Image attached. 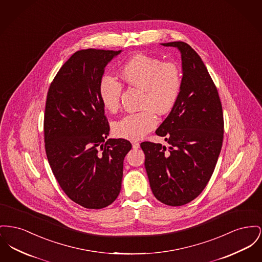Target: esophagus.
Returning a JSON list of instances; mask_svg holds the SVG:
<instances>
[{
  "mask_svg": "<svg viewBox=\"0 0 262 262\" xmlns=\"http://www.w3.org/2000/svg\"><path fill=\"white\" fill-rule=\"evenodd\" d=\"M132 144H133V148H135V149L139 148V142H138V141H133Z\"/></svg>",
  "mask_w": 262,
  "mask_h": 262,
  "instance_id": "34e87169",
  "label": "esophagus"
}]
</instances>
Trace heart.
I'll return each instance as SVG.
<instances>
[{"mask_svg": "<svg viewBox=\"0 0 262 262\" xmlns=\"http://www.w3.org/2000/svg\"><path fill=\"white\" fill-rule=\"evenodd\" d=\"M123 80L142 90L139 113L123 116L113 124L114 134L122 139L137 140L143 138L157 124L155 116L168 114L175 106L182 87L179 67L172 61H161L145 54H137L121 69ZM122 83L111 75H104L99 83L100 100L108 112H117L121 105Z\"/></svg>", "mask_w": 262, "mask_h": 262, "instance_id": "b5f03b06", "label": "heart"}]
</instances>
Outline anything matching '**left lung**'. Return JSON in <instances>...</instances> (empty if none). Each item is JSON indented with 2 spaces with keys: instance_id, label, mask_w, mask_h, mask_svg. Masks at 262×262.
<instances>
[{
  "instance_id": "obj_1",
  "label": "left lung",
  "mask_w": 262,
  "mask_h": 262,
  "mask_svg": "<svg viewBox=\"0 0 262 262\" xmlns=\"http://www.w3.org/2000/svg\"><path fill=\"white\" fill-rule=\"evenodd\" d=\"M182 87L175 106L155 134L169 147L140 143L144 166L155 198L168 206H182L197 198L215 170L223 145L224 115L215 83L198 53L183 41Z\"/></svg>"
}]
</instances>
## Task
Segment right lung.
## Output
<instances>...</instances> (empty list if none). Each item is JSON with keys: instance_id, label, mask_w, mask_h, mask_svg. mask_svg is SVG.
Returning a JSON list of instances; mask_svg holds the SVG:
<instances>
[{"instance_id": "obj_1", "label": "right lung", "mask_w": 262, "mask_h": 262, "mask_svg": "<svg viewBox=\"0 0 262 262\" xmlns=\"http://www.w3.org/2000/svg\"><path fill=\"white\" fill-rule=\"evenodd\" d=\"M121 52L83 49L62 65L47 92L45 147L49 165L69 199L86 209H103L120 194L123 159L132 143L110 139L99 97L106 65Z\"/></svg>"}]
</instances>
